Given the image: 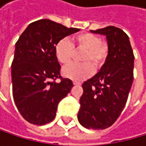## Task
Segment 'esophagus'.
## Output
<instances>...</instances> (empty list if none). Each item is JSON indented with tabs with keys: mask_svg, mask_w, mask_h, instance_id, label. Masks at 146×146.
Masks as SVG:
<instances>
[{
	"mask_svg": "<svg viewBox=\"0 0 146 146\" xmlns=\"http://www.w3.org/2000/svg\"><path fill=\"white\" fill-rule=\"evenodd\" d=\"M74 86H80L81 84H80V82H78V81H74Z\"/></svg>",
	"mask_w": 146,
	"mask_h": 146,
	"instance_id": "esophagus-1",
	"label": "esophagus"
}]
</instances>
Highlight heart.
Instances as JSON below:
<instances>
[{
    "label": "heart",
    "mask_w": 146,
    "mask_h": 146,
    "mask_svg": "<svg viewBox=\"0 0 146 146\" xmlns=\"http://www.w3.org/2000/svg\"><path fill=\"white\" fill-rule=\"evenodd\" d=\"M85 50L81 56L83 63H74L66 66L62 74L74 81H81L90 77L94 69H100L105 63L109 54V46L102 38L93 33H80L72 37L71 43L63 38L55 45V55L61 64H69L74 54V48Z\"/></svg>",
    "instance_id": "1"
}]
</instances>
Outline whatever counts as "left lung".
I'll return each mask as SVG.
<instances>
[{
	"instance_id": "left-lung-1",
	"label": "left lung",
	"mask_w": 146,
	"mask_h": 146,
	"mask_svg": "<svg viewBox=\"0 0 146 146\" xmlns=\"http://www.w3.org/2000/svg\"><path fill=\"white\" fill-rule=\"evenodd\" d=\"M91 31L106 35L109 54L98 74L82 84L78 120L85 128L104 130L117 120L126 104L133 82L134 54L129 36L119 28Z\"/></svg>"
}]
</instances>
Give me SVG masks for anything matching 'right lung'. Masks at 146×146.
<instances>
[{"mask_svg": "<svg viewBox=\"0 0 146 146\" xmlns=\"http://www.w3.org/2000/svg\"><path fill=\"white\" fill-rule=\"evenodd\" d=\"M79 31L41 19L31 23L16 42L11 65L13 98L29 123L44 125L52 122L58 102L74 87L71 80L60 75L55 45ZM57 78L60 82L55 81Z\"/></svg>", "mask_w": 146, "mask_h": 146, "instance_id": "right-lung-1", "label": "right lung"}]
</instances>
